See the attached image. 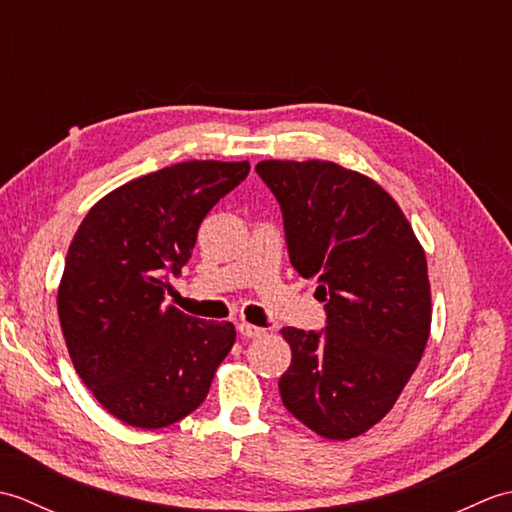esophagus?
<instances>
[{
  "label": "esophagus",
  "instance_id": "34e87169",
  "mask_svg": "<svg viewBox=\"0 0 512 512\" xmlns=\"http://www.w3.org/2000/svg\"><path fill=\"white\" fill-rule=\"evenodd\" d=\"M237 330L242 336H246V339H255V336H262L266 330L264 328H257V325H250V323H239Z\"/></svg>",
  "mask_w": 512,
  "mask_h": 512
}]
</instances>
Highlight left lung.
Here are the masks:
<instances>
[{"instance_id": "1", "label": "left lung", "mask_w": 512, "mask_h": 512, "mask_svg": "<svg viewBox=\"0 0 512 512\" xmlns=\"http://www.w3.org/2000/svg\"><path fill=\"white\" fill-rule=\"evenodd\" d=\"M284 213L290 264L317 279L328 325L284 328L292 350L279 394L308 429L350 440L396 405L431 332L427 257L396 200L328 160L255 167Z\"/></svg>"}]
</instances>
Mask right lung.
Returning a JSON list of instances; mask_svg holds the SVG:
<instances>
[{"instance_id":"right-lung-1","label":"right lung","mask_w":512,"mask_h":512,"mask_svg":"<svg viewBox=\"0 0 512 512\" xmlns=\"http://www.w3.org/2000/svg\"><path fill=\"white\" fill-rule=\"evenodd\" d=\"M250 171L246 160H191L110 191L65 255L57 306L76 374L103 409L140 429L189 416L235 343V325L162 306L198 228Z\"/></svg>"}]
</instances>
